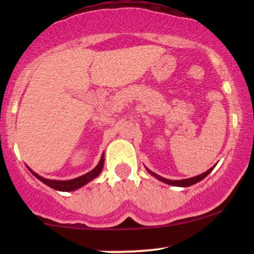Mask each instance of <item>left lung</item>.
<instances>
[{
	"label": "left lung",
	"instance_id": "1",
	"mask_svg": "<svg viewBox=\"0 0 254 254\" xmlns=\"http://www.w3.org/2000/svg\"><path fill=\"white\" fill-rule=\"evenodd\" d=\"M214 167H215V166H214ZM214 167H211L210 170L206 171L205 173L199 174V176L193 177V178H189V179H183V180H170V179H166V178H162V177L157 176V174L154 173V172L149 171V170H148V168H147V171L149 172L151 176L157 178V179H159L160 182L166 183V184H168V185H172V186H182V188H188V186H191V185H193V184H196L198 182H200V180H203L204 178H205L209 173H210L212 170H214Z\"/></svg>",
	"mask_w": 254,
	"mask_h": 254
}]
</instances>
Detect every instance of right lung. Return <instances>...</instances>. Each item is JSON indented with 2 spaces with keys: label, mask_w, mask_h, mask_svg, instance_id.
Returning <instances> with one entry per match:
<instances>
[{
  "label": "right lung",
  "mask_w": 254,
  "mask_h": 254,
  "mask_svg": "<svg viewBox=\"0 0 254 254\" xmlns=\"http://www.w3.org/2000/svg\"><path fill=\"white\" fill-rule=\"evenodd\" d=\"M103 167H104V154L101 155V159L100 161H99V164L95 166V168H93L92 171L88 172V173L83 174V176L78 177V178H75V179H71V180H50V179H45V178L38 176L37 173H34L33 171L30 170L32 172V174H33L34 177L38 178V179L40 180V182L45 184V185L50 186V188L54 189V190H58V191H74V190H77V189L82 188L83 185H86L87 183H89L90 180H93L94 178H97L99 174L101 173V171H103Z\"/></svg>",
  "instance_id": "obj_1"
}]
</instances>
